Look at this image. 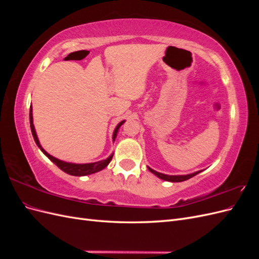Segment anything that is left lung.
<instances>
[{
  "mask_svg": "<svg viewBox=\"0 0 259 259\" xmlns=\"http://www.w3.org/2000/svg\"><path fill=\"white\" fill-rule=\"evenodd\" d=\"M148 169L151 171V173H153L155 176H158L159 178L163 179V180H166V182H171V183H180V182H185V180L189 179L195 175H198L199 173H201L202 170H198L195 171V173H192V174H188V175H166V174H162V173H159V171H156L150 167H148Z\"/></svg>",
  "mask_w": 259,
  "mask_h": 259,
  "instance_id": "1",
  "label": "left lung"
}]
</instances>
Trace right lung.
I'll return each instance as SVG.
<instances>
[{
  "instance_id": "1",
  "label": "right lung",
  "mask_w": 259,
  "mask_h": 259,
  "mask_svg": "<svg viewBox=\"0 0 259 259\" xmlns=\"http://www.w3.org/2000/svg\"><path fill=\"white\" fill-rule=\"evenodd\" d=\"M30 127H31V132H32V136L34 138V142L35 144L37 145V147L41 149V151L48 156V158L54 163L56 164V165L61 169L64 170L65 173L69 174V175H72V176H85V175H91V174H94V173H97V171L104 169L109 163H110V161L112 160V156L113 154H111L110 156H109L108 159L106 160H103V161H98V162H94V163H86V164H75V163H69V162H65V161H61V160H58L56 158H54L53 155L49 154L48 152H46L44 149L42 148V146L40 145V142H38L37 139V136H36V133H35V130H34V125H33V117H32V106H30ZM125 121H122L120 122L119 124L116 125V127L113 132V136H112V139L113 142L115 140V137L117 136V132H119V128L121 127V125L124 123Z\"/></svg>"
}]
</instances>
